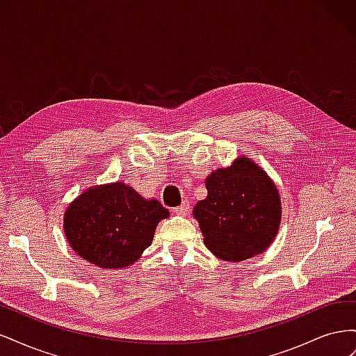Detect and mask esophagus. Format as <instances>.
Listing matches in <instances>:
<instances>
[{
	"instance_id": "34e87169",
	"label": "esophagus",
	"mask_w": 356,
	"mask_h": 356,
	"mask_svg": "<svg viewBox=\"0 0 356 356\" xmlns=\"http://www.w3.org/2000/svg\"><path fill=\"white\" fill-rule=\"evenodd\" d=\"M188 211H190V203H188V200H184V202H182V203L179 204L178 208L174 209V212H175L177 215H187Z\"/></svg>"
}]
</instances>
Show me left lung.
<instances>
[{"instance_id":"left-lung-1","label":"left lung","mask_w":356,"mask_h":356,"mask_svg":"<svg viewBox=\"0 0 356 356\" xmlns=\"http://www.w3.org/2000/svg\"><path fill=\"white\" fill-rule=\"evenodd\" d=\"M207 199L196 203L208 250L225 261H242L264 252L281 224V196L266 172L246 157L207 178Z\"/></svg>"}]
</instances>
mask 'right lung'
<instances>
[{"label":"right lung","mask_w":356,"mask_h":356,"mask_svg":"<svg viewBox=\"0 0 356 356\" xmlns=\"http://www.w3.org/2000/svg\"><path fill=\"white\" fill-rule=\"evenodd\" d=\"M169 211L147 200L123 182L83 191L63 215V230L72 250L102 268L134 264L153 242L160 220Z\"/></svg>","instance_id":"right-lung-1"}]
</instances>
